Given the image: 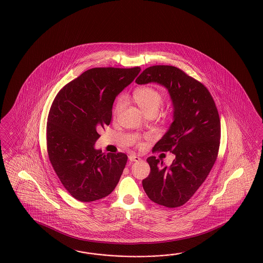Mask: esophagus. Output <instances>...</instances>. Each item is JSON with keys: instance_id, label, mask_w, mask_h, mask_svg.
<instances>
[{"instance_id": "34e87169", "label": "esophagus", "mask_w": 263, "mask_h": 263, "mask_svg": "<svg viewBox=\"0 0 263 263\" xmlns=\"http://www.w3.org/2000/svg\"><path fill=\"white\" fill-rule=\"evenodd\" d=\"M128 159H129L130 162H138V161L141 160L140 157L136 156V155H133V154H132V155H129Z\"/></svg>"}]
</instances>
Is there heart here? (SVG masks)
Masks as SVG:
<instances>
[{
  "mask_svg": "<svg viewBox=\"0 0 263 263\" xmlns=\"http://www.w3.org/2000/svg\"><path fill=\"white\" fill-rule=\"evenodd\" d=\"M133 96L138 105L141 107V109L145 114H149L151 112L157 113L163 101V93L159 90H157L156 88L151 86H144L137 89ZM125 104L126 100L123 96H121L117 99L113 109V116L115 118L121 113Z\"/></svg>",
  "mask_w": 263,
  "mask_h": 263,
  "instance_id": "obj_1",
  "label": "heart"
}]
</instances>
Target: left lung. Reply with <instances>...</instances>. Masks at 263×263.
I'll use <instances>...</instances> for the list:
<instances>
[{"label": "left lung", "mask_w": 263, "mask_h": 263, "mask_svg": "<svg viewBox=\"0 0 263 263\" xmlns=\"http://www.w3.org/2000/svg\"><path fill=\"white\" fill-rule=\"evenodd\" d=\"M136 82L164 86L174 110L171 127L152 151H171L175 159L167 167L156 157L147 158L150 173L142 180L143 190L161 206H183L204 183L218 155L221 127L215 102L200 81L174 66H151Z\"/></svg>", "instance_id": "8db88e82"}]
</instances>
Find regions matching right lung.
I'll return each instance as SVG.
<instances>
[{"label":"right lung","instance_id":"right-lung-1","mask_svg":"<svg viewBox=\"0 0 263 263\" xmlns=\"http://www.w3.org/2000/svg\"><path fill=\"white\" fill-rule=\"evenodd\" d=\"M141 71L140 67L92 68L58 92L47 122L50 163L73 198L92 202L118 185L127 162L124 153L95 149L98 130L109 125L116 97Z\"/></svg>","mask_w":263,"mask_h":263}]
</instances>
